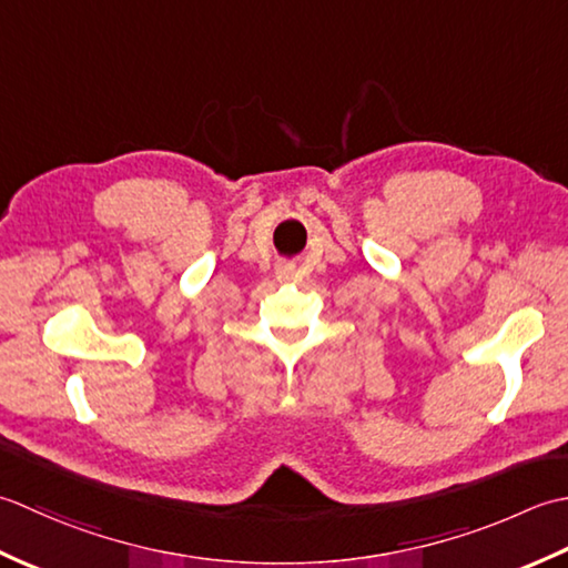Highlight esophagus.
<instances>
[{
    "label": "esophagus",
    "mask_w": 568,
    "mask_h": 568,
    "mask_svg": "<svg viewBox=\"0 0 568 568\" xmlns=\"http://www.w3.org/2000/svg\"><path fill=\"white\" fill-rule=\"evenodd\" d=\"M282 272H284V274H288V272H292V267H282Z\"/></svg>",
    "instance_id": "obj_1"
}]
</instances>
